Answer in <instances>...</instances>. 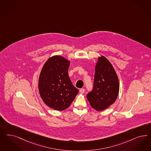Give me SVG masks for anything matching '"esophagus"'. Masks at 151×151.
Here are the masks:
<instances>
[{"mask_svg":"<svg viewBox=\"0 0 151 151\" xmlns=\"http://www.w3.org/2000/svg\"><path fill=\"white\" fill-rule=\"evenodd\" d=\"M85 92V89H84V88H81V89H80V90H79V92L80 93H81V94H83Z\"/></svg>","mask_w":151,"mask_h":151,"instance_id":"34e87169","label":"esophagus"}]
</instances>
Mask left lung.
I'll return each instance as SVG.
<instances>
[{
  "instance_id": "obj_1",
  "label": "left lung",
  "mask_w": 151,
  "mask_h": 151,
  "mask_svg": "<svg viewBox=\"0 0 151 151\" xmlns=\"http://www.w3.org/2000/svg\"><path fill=\"white\" fill-rule=\"evenodd\" d=\"M119 89L118 78L113 67L106 57H99L92 91L87 94L91 107L97 111L107 109L116 101Z\"/></svg>"
}]
</instances>
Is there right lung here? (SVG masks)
I'll return each instance as SVG.
<instances>
[{
    "instance_id": "add662e5",
    "label": "right lung",
    "mask_w": 151,
    "mask_h": 151,
    "mask_svg": "<svg viewBox=\"0 0 151 151\" xmlns=\"http://www.w3.org/2000/svg\"><path fill=\"white\" fill-rule=\"evenodd\" d=\"M70 62L59 55L53 56L44 64L38 83L40 97L48 106L57 111H63L79 92L68 76Z\"/></svg>"
}]
</instances>
